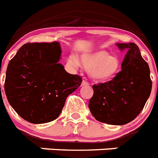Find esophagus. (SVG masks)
Instances as JSON below:
<instances>
[{
    "label": "esophagus",
    "mask_w": 158,
    "mask_h": 158,
    "mask_svg": "<svg viewBox=\"0 0 158 158\" xmlns=\"http://www.w3.org/2000/svg\"><path fill=\"white\" fill-rule=\"evenodd\" d=\"M89 83L86 81H83L81 82V86H85V85H88Z\"/></svg>",
    "instance_id": "34e87169"
}]
</instances>
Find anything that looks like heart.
<instances>
[{
    "mask_svg": "<svg viewBox=\"0 0 158 158\" xmlns=\"http://www.w3.org/2000/svg\"><path fill=\"white\" fill-rule=\"evenodd\" d=\"M80 62L86 70H88L90 78L99 82L112 81L119 73L121 69L120 59L117 56H111L106 50L84 53L81 56ZM68 63L73 67L79 65V60L74 56L69 57Z\"/></svg>",
    "mask_w": 158,
    "mask_h": 158,
    "instance_id": "heart-1",
    "label": "heart"
}]
</instances>
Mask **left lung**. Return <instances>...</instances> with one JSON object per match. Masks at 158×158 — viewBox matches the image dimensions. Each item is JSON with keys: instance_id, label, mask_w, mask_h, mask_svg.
Wrapping results in <instances>:
<instances>
[{"instance_id": "8db88e82", "label": "left lung", "mask_w": 158, "mask_h": 158, "mask_svg": "<svg viewBox=\"0 0 158 158\" xmlns=\"http://www.w3.org/2000/svg\"><path fill=\"white\" fill-rule=\"evenodd\" d=\"M120 50L127 49L121 71L114 79L94 85L89 108L95 119L121 125L135 119L143 110L152 89L150 70L134 43H118Z\"/></svg>"}]
</instances>
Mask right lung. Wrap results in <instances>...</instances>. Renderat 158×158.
I'll list each match as a JSON object with an SVG mask.
<instances>
[{"label":"right lung","instance_id":"right-lung-1","mask_svg":"<svg viewBox=\"0 0 158 158\" xmlns=\"http://www.w3.org/2000/svg\"><path fill=\"white\" fill-rule=\"evenodd\" d=\"M60 43H27L9 61L5 91L10 106L23 119L33 124L58 118L69 94L81 77L69 74L58 62Z\"/></svg>","mask_w":158,"mask_h":158}]
</instances>
